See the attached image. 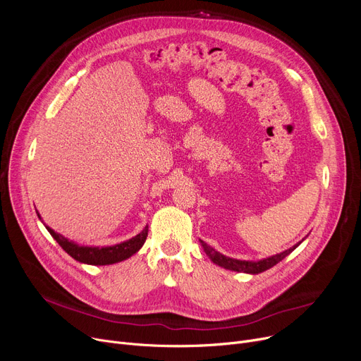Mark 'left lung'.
Here are the masks:
<instances>
[{
	"instance_id": "obj_1",
	"label": "left lung",
	"mask_w": 361,
	"mask_h": 361,
	"mask_svg": "<svg viewBox=\"0 0 361 361\" xmlns=\"http://www.w3.org/2000/svg\"><path fill=\"white\" fill-rule=\"evenodd\" d=\"M202 245L203 249L206 252V255L211 257V260L216 264H219V267L225 268V269H230V271H237V272H245V274H260L263 271H267L272 267H275L276 263H279L283 257H287L298 244H295L294 247L282 252L279 255H275L272 257H268V259H263V260H259V262H245V260H237V259H231V257H226L224 255H221L219 252L214 250L212 247H209L204 241H202Z\"/></svg>"
}]
</instances>
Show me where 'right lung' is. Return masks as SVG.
Here are the masks:
<instances>
[{"mask_svg": "<svg viewBox=\"0 0 361 361\" xmlns=\"http://www.w3.org/2000/svg\"><path fill=\"white\" fill-rule=\"evenodd\" d=\"M37 216H39V214H37ZM47 230L54 237V240H56V243L61 245L63 250L67 252L78 262L87 263V264H112V263L126 260L140 250V247L146 241L149 226L146 225L143 231L136 237H133L116 245H108V247H87V245H79L67 240L61 234L55 233L54 230L49 228V226H47Z\"/></svg>", "mask_w": 361, "mask_h": 361, "instance_id": "obj_1", "label": "right lung"}]
</instances>
